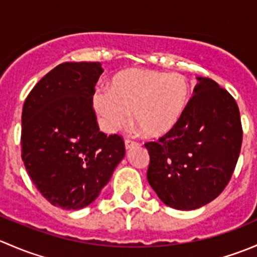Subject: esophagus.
Wrapping results in <instances>:
<instances>
[{"label":"esophagus","mask_w":257,"mask_h":257,"mask_svg":"<svg viewBox=\"0 0 257 257\" xmlns=\"http://www.w3.org/2000/svg\"><path fill=\"white\" fill-rule=\"evenodd\" d=\"M125 149H131V148H133V147H137V145H138V143H136V142H133V141H128V139H126L125 141Z\"/></svg>","instance_id":"esophagus-1"}]
</instances>
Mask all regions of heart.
I'll return each instance as SVG.
<instances>
[{"label":"heart","mask_w":257,"mask_h":257,"mask_svg":"<svg viewBox=\"0 0 257 257\" xmlns=\"http://www.w3.org/2000/svg\"><path fill=\"white\" fill-rule=\"evenodd\" d=\"M189 84L179 74L129 68L110 79L108 92H97L93 108L105 133H115L132 120L148 139L167 136L183 118Z\"/></svg>","instance_id":"heart-1"}]
</instances>
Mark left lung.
Here are the masks:
<instances>
[{
	"label": "left lung",
	"instance_id": "obj_1",
	"mask_svg": "<svg viewBox=\"0 0 257 257\" xmlns=\"http://www.w3.org/2000/svg\"><path fill=\"white\" fill-rule=\"evenodd\" d=\"M194 97L179 124L145 144L148 181L173 209L195 210L221 194L239 159L242 129L236 102L215 80L196 77Z\"/></svg>",
	"mask_w": 257,
	"mask_h": 257
}]
</instances>
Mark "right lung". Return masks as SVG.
<instances>
[{"mask_svg":"<svg viewBox=\"0 0 257 257\" xmlns=\"http://www.w3.org/2000/svg\"><path fill=\"white\" fill-rule=\"evenodd\" d=\"M99 62H66L46 74L22 110V160L52 204L78 210L92 204L125 155L123 139L99 131L93 110Z\"/></svg>","mask_w":257,"mask_h":257,"instance_id":"add662e5","label":"right lung"}]
</instances>
